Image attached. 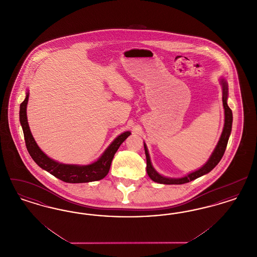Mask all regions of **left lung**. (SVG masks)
Returning a JSON list of instances; mask_svg holds the SVG:
<instances>
[{
  "instance_id": "8db88e82",
  "label": "left lung",
  "mask_w": 257,
  "mask_h": 257,
  "mask_svg": "<svg viewBox=\"0 0 257 257\" xmlns=\"http://www.w3.org/2000/svg\"><path fill=\"white\" fill-rule=\"evenodd\" d=\"M220 84L222 87V105H223V109H224V125H223V129H222V133L220 135L219 143L217 145L216 148L214 149L212 155L210 156V158L206 162V164L204 166H202L200 169H198L197 171H193L189 174H187L186 176L181 177V178H169V177H165L163 175H161L157 171H155V169L153 168L150 157H149V153L147 150V145L145 144V152H146V156H147V171L148 176L154 181L160 184H167V185H171V184H179L188 183L190 181H193L196 178L206 174L208 172L212 171L220 162V159L222 158L225 148L228 143V139L231 133V128H232V110H230V108L227 105V95H228V86L227 83L224 79H220Z\"/></svg>"
}]
</instances>
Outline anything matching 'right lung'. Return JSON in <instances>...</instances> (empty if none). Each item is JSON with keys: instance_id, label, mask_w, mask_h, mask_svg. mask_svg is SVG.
I'll return each mask as SVG.
<instances>
[{"instance_id": "obj_1", "label": "right lung", "mask_w": 257, "mask_h": 257, "mask_svg": "<svg viewBox=\"0 0 257 257\" xmlns=\"http://www.w3.org/2000/svg\"><path fill=\"white\" fill-rule=\"evenodd\" d=\"M29 100V92L27 93L24 101L20 105V123L24 133L25 143L27 149L33 160L37 165L48 171L55 177L61 179L66 183H87L103 179L110 171L112 158L123 142L131 135V132L126 131L114 139L109 147L104 151L102 156L95 162L86 165H67L56 162L49 158L37 146L33 135L31 133L29 123L27 119V104Z\"/></svg>"}]
</instances>
